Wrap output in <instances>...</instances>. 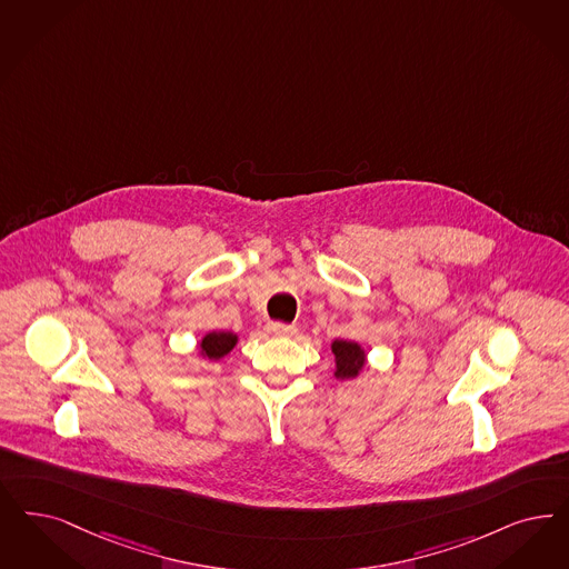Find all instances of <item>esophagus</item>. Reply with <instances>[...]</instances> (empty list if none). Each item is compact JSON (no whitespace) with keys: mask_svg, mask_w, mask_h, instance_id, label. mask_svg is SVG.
Here are the masks:
<instances>
[{"mask_svg":"<svg viewBox=\"0 0 569 569\" xmlns=\"http://www.w3.org/2000/svg\"><path fill=\"white\" fill-rule=\"evenodd\" d=\"M267 330H269V333H273V336H290V333L296 332L295 326L279 323V321H271V323L267 326Z\"/></svg>","mask_w":569,"mask_h":569,"instance_id":"34e87169","label":"esophagus"}]
</instances>
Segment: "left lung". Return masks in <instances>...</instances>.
Listing matches in <instances>:
<instances>
[{
  "label": "left lung",
  "instance_id": "1",
  "mask_svg": "<svg viewBox=\"0 0 569 569\" xmlns=\"http://www.w3.org/2000/svg\"><path fill=\"white\" fill-rule=\"evenodd\" d=\"M332 353L336 357V376L338 378H355L363 368L366 355L357 342L349 340H333Z\"/></svg>",
  "mask_w": 569,
  "mask_h": 569
}]
</instances>
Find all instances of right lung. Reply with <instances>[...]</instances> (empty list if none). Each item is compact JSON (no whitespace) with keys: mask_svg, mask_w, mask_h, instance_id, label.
Returning <instances> with one entry per match:
<instances>
[{"mask_svg":"<svg viewBox=\"0 0 569 569\" xmlns=\"http://www.w3.org/2000/svg\"><path fill=\"white\" fill-rule=\"evenodd\" d=\"M237 336L231 332H212L208 333L201 340V353L208 359H220L229 353L236 347Z\"/></svg>","mask_w":569,"mask_h":569,"instance_id":"right-lung-1","label":"right lung"}]
</instances>
